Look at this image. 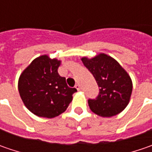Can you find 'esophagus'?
<instances>
[{
  "label": "esophagus",
  "instance_id": "obj_1",
  "mask_svg": "<svg viewBox=\"0 0 152 152\" xmlns=\"http://www.w3.org/2000/svg\"><path fill=\"white\" fill-rule=\"evenodd\" d=\"M75 88H76V90H78V91H80V85L79 84H77V85H75Z\"/></svg>",
  "mask_w": 152,
  "mask_h": 152
}]
</instances>
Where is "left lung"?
I'll list each match as a JSON object with an SVG mask.
<instances>
[{
  "label": "left lung",
  "mask_w": 152,
  "mask_h": 152,
  "mask_svg": "<svg viewBox=\"0 0 152 152\" xmlns=\"http://www.w3.org/2000/svg\"><path fill=\"white\" fill-rule=\"evenodd\" d=\"M81 61L100 87L98 96L88 101L91 111L103 118L123 112L130 101L133 90L132 79L127 71L113 57L105 53L92 58L83 56Z\"/></svg>",
  "instance_id": "left-lung-1"
}]
</instances>
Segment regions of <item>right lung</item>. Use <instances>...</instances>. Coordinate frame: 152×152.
Returning a JSON list of instances; mask_svg holds the SVG:
<instances>
[{
  "instance_id": "right-lung-1",
  "label": "right lung",
  "mask_w": 152,
  "mask_h": 152,
  "mask_svg": "<svg viewBox=\"0 0 152 152\" xmlns=\"http://www.w3.org/2000/svg\"><path fill=\"white\" fill-rule=\"evenodd\" d=\"M61 61L42 55L34 59L18 79L21 99L32 113L52 118L66 111L73 100L75 88L68 87L57 69Z\"/></svg>"
}]
</instances>
